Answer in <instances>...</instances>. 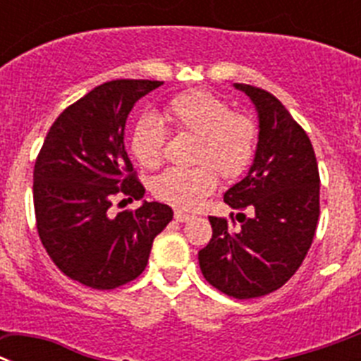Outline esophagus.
Wrapping results in <instances>:
<instances>
[{"label": "esophagus", "mask_w": 361, "mask_h": 361, "mask_svg": "<svg viewBox=\"0 0 361 361\" xmlns=\"http://www.w3.org/2000/svg\"><path fill=\"white\" fill-rule=\"evenodd\" d=\"M174 219H176L178 223H187V221L190 219V216L185 212H181V210H176V212H174Z\"/></svg>", "instance_id": "esophagus-1"}]
</instances>
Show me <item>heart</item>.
<instances>
[{
  "instance_id": "obj_1",
  "label": "heart",
  "mask_w": 361,
  "mask_h": 361,
  "mask_svg": "<svg viewBox=\"0 0 361 361\" xmlns=\"http://www.w3.org/2000/svg\"><path fill=\"white\" fill-rule=\"evenodd\" d=\"M165 118L178 131L197 136L194 161H201L194 167L167 169L152 183L154 196L176 209H194L212 192L217 185L216 168L221 176L235 178L252 161L257 136L253 122L230 111L225 100L207 90H188L169 100ZM165 140L161 120L147 113L133 126L129 149L138 164L154 169L161 161Z\"/></svg>"
}]
</instances>
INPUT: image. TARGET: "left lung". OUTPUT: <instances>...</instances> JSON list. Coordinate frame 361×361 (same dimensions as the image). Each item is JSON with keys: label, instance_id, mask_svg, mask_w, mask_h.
Segmentation results:
<instances>
[{"label": "left lung", "instance_id": "8db88e82", "mask_svg": "<svg viewBox=\"0 0 361 361\" xmlns=\"http://www.w3.org/2000/svg\"><path fill=\"white\" fill-rule=\"evenodd\" d=\"M233 87L257 111V149L246 176L225 192L241 226L210 216L212 239L197 261L209 284L243 300L279 290L300 268L317 230L320 178L306 131L281 100L250 84Z\"/></svg>", "mask_w": 361, "mask_h": 361}]
</instances>
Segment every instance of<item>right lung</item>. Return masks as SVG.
Returning a JSON list of instances; mask_svg holds the SVG:
<instances>
[{
    "mask_svg": "<svg viewBox=\"0 0 361 361\" xmlns=\"http://www.w3.org/2000/svg\"><path fill=\"white\" fill-rule=\"evenodd\" d=\"M160 80H109L71 104L48 131L34 167V209L41 243L55 266L93 290H115L147 266L154 237L173 219L169 204L111 212L116 197L142 200L126 152L135 104Z\"/></svg>",
    "mask_w": 361,
    "mask_h": 361,
    "instance_id": "right-lung-1",
    "label": "right lung"
}]
</instances>
